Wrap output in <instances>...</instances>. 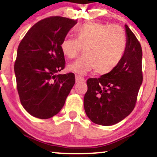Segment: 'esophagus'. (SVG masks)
<instances>
[{
	"instance_id": "obj_1",
	"label": "esophagus",
	"mask_w": 157,
	"mask_h": 157,
	"mask_svg": "<svg viewBox=\"0 0 157 157\" xmlns=\"http://www.w3.org/2000/svg\"><path fill=\"white\" fill-rule=\"evenodd\" d=\"M75 80H76V82H84L85 79L84 77H82V76L76 75H75Z\"/></svg>"
}]
</instances>
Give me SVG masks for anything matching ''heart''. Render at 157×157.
Wrapping results in <instances>:
<instances>
[{"label": "heart", "mask_w": 157, "mask_h": 157, "mask_svg": "<svg viewBox=\"0 0 157 157\" xmlns=\"http://www.w3.org/2000/svg\"><path fill=\"white\" fill-rule=\"evenodd\" d=\"M76 39L66 37L60 44L62 54L69 59L77 57L84 48L85 57L68 64L67 70L84 75L95 69L100 75L111 72L118 65L126 51L124 31L117 25L87 23L75 30Z\"/></svg>", "instance_id": "1"}]
</instances>
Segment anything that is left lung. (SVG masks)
<instances>
[{"instance_id": "left-lung-1", "label": "left lung", "mask_w": 157, "mask_h": 157, "mask_svg": "<svg viewBox=\"0 0 157 157\" xmlns=\"http://www.w3.org/2000/svg\"><path fill=\"white\" fill-rule=\"evenodd\" d=\"M126 47L118 65L99 78L87 80L84 97L87 116L96 124L112 126L132 112L143 81L142 49L139 41L125 25Z\"/></svg>"}]
</instances>
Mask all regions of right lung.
Here are the masks:
<instances>
[{
	"label": "right lung",
	"mask_w": 157,
	"mask_h": 157,
	"mask_svg": "<svg viewBox=\"0 0 157 157\" xmlns=\"http://www.w3.org/2000/svg\"><path fill=\"white\" fill-rule=\"evenodd\" d=\"M77 20L51 16L35 24L18 45L14 72L20 101L41 119L59 113L75 83V75H57L64 68L60 44Z\"/></svg>",
	"instance_id": "add662e5"
}]
</instances>
